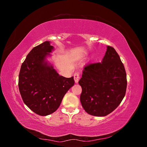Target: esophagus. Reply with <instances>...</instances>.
Wrapping results in <instances>:
<instances>
[{
    "mask_svg": "<svg viewBox=\"0 0 147 147\" xmlns=\"http://www.w3.org/2000/svg\"><path fill=\"white\" fill-rule=\"evenodd\" d=\"M74 80L75 83H78V81H79V79H80V74L78 72H76L74 75Z\"/></svg>",
    "mask_w": 147,
    "mask_h": 147,
    "instance_id": "obj_1",
    "label": "esophagus"
}]
</instances>
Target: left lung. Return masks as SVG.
<instances>
[{"label": "left lung", "instance_id": "8db88e82", "mask_svg": "<svg viewBox=\"0 0 147 147\" xmlns=\"http://www.w3.org/2000/svg\"><path fill=\"white\" fill-rule=\"evenodd\" d=\"M78 83L82 88L81 104L88 114L104 117L116 109L125 96L127 79L115 49L107 46L102 63L85 67Z\"/></svg>", "mask_w": 147, "mask_h": 147}]
</instances>
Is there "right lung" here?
<instances>
[{
    "label": "right lung",
    "instance_id": "add662e5",
    "mask_svg": "<svg viewBox=\"0 0 147 147\" xmlns=\"http://www.w3.org/2000/svg\"><path fill=\"white\" fill-rule=\"evenodd\" d=\"M54 49L49 41L34 47L22 64L19 74L18 86L24 103L40 116L54 113L75 83L74 77L61 76L47 60Z\"/></svg>",
    "mask_w": 147,
    "mask_h": 147
}]
</instances>
